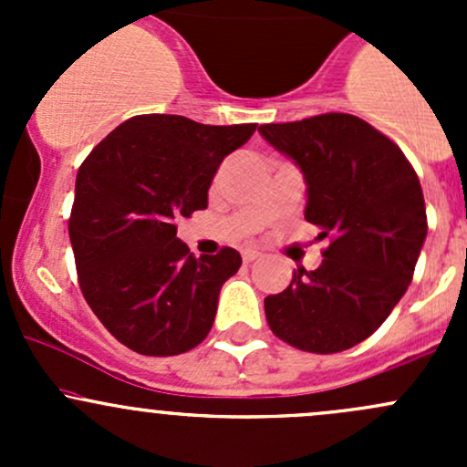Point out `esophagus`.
<instances>
[{
	"label": "esophagus",
	"instance_id": "1",
	"mask_svg": "<svg viewBox=\"0 0 467 467\" xmlns=\"http://www.w3.org/2000/svg\"><path fill=\"white\" fill-rule=\"evenodd\" d=\"M242 257H244V262L251 264V262H255L257 257H262V253L257 251V248H244V251H242Z\"/></svg>",
	"mask_w": 467,
	"mask_h": 467
}]
</instances>
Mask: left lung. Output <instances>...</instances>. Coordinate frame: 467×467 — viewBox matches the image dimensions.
Returning <instances> with one entry per match:
<instances>
[{"label": "left lung", "instance_id": "8db88e82", "mask_svg": "<svg viewBox=\"0 0 467 467\" xmlns=\"http://www.w3.org/2000/svg\"><path fill=\"white\" fill-rule=\"evenodd\" d=\"M260 133L305 173V219L327 239L317 271L300 266L282 294L264 298L268 327L298 350H348L389 318L411 282L427 237L420 181L393 140L346 112Z\"/></svg>", "mask_w": 467, "mask_h": 467}]
</instances>
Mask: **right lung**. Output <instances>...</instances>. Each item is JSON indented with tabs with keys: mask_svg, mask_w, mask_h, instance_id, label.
<instances>
[{
	"mask_svg": "<svg viewBox=\"0 0 467 467\" xmlns=\"http://www.w3.org/2000/svg\"><path fill=\"white\" fill-rule=\"evenodd\" d=\"M255 129L138 115L78 167L69 214L78 286L99 321L130 350L181 355L212 329L221 286L239 271L242 255L225 246L194 257L176 237V221L205 210L219 164Z\"/></svg>",
	"mask_w": 467,
	"mask_h": 467,
	"instance_id": "1",
	"label": "right lung"
}]
</instances>
